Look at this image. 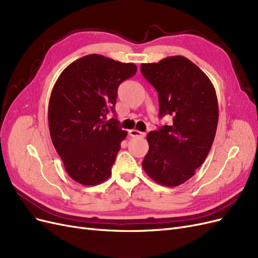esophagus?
I'll list each match as a JSON object with an SVG mask.
<instances>
[{
  "instance_id": "obj_1",
  "label": "esophagus",
  "mask_w": 258,
  "mask_h": 258,
  "mask_svg": "<svg viewBox=\"0 0 258 258\" xmlns=\"http://www.w3.org/2000/svg\"><path fill=\"white\" fill-rule=\"evenodd\" d=\"M129 136L132 137V138H144V137H145V134H144V132L139 131V130L132 129V130L129 131Z\"/></svg>"
}]
</instances>
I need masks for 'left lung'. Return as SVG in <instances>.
Segmentation results:
<instances>
[{"instance_id":"1","label":"left lung","mask_w":258,"mask_h":258,"mask_svg":"<svg viewBox=\"0 0 258 258\" xmlns=\"http://www.w3.org/2000/svg\"><path fill=\"white\" fill-rule=\"evenodd\" d=\"M141 73L158 92L159 117H173L171 126L165 124L146 136L150 150L142 167L155 182L175 187L195 174L214 141L218 121L214 86L182 56L142 63Z\"/></svg>"}]
</instances>
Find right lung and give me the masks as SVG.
I'll return each mask as SVG.
<instances>
[{"instance_id":"1","label":"right lung","mask_w":258,"mask_h":258,"mask_svg":"<svg viewBox=\"0 0 258 258\" xmlns=\"http://www.w3.org/2000/svg\"><path fill=\"white\" fill-rule=\"evenodd\" d=\"M137 70L134 63L93 53L67 67L54 84L48 105L50 138L77 183L97 185L112 174L128 132L116 118L105 121L106 115L115 113L117 89Z\"/></svg>"}]
</instances>
